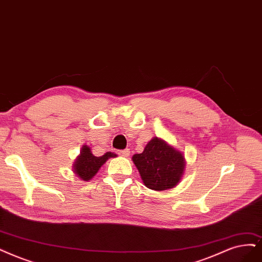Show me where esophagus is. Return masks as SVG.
I'll return each instance as SVG.
<instances>
[{"mask_svg":"<svg viewBox=\"0 0 262 262\" xmlns=\"http://www.w3.org/2000/svg\"><path fill=\"white\" fill-rule=\"evenodd\" d=\"M129 153H130L129 149H125V150H120V151H118L119 156H121V157H123V158H127V157L129 156Z\"/></svg>","mask_w":262,"mask_h":262,"instance_id":"1","label":"esophagus"}]
</instances>
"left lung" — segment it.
Wrapping results in <instances>:
<instances>
[{
  "mask_svg": "<svg viewBox=\"0 0 262 262\" xmlns=\"http://www.w3.org/2000/svg\"><path fill=\"white\" fill-rule=\"evenodd\" d=\"M133 162L144 186L156 191L177 186L186 166L183 154L158 137L148 142L142 153L135 154Z\"/></svg>",
  "mask_w": 262,
  "mask_h": 262,
  "instance_id": "1",
  "label": "left lung"
}]
</instances>
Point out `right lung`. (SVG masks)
I'll list each match as a JSON object with an SVG mask.
<instances>
[{"instance_id": "add662e5", "label": "right lung", "mask_w": 262, "mask_h": 262, "mask_svg": "<svg viewBox=\"0 0 262 262\" xmlns=\"http://www.w3.org/2000/svg\"><path fill=\"white\" fill-rule=\"evenodd\" d=\"M115 157L116 154L112 152H106L101 157H95L89 146H83L80 156L73 164V171L80 179L89 181L96 175L106 160Z\"/></svg>"}]
</instances>
